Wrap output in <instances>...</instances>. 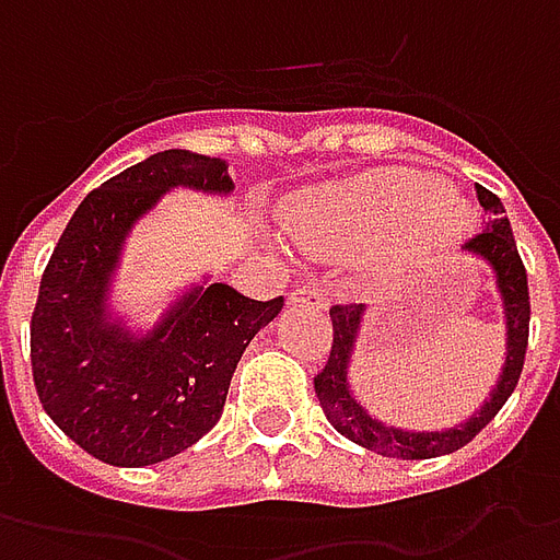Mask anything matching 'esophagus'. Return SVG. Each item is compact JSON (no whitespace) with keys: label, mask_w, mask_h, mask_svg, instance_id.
I'll use <instances>...</instances> for the list:
<instances>
[{"label":"esophagus","mask_w":560,"mask_h":560,"mask_svg":"<svg viewBox=\"0 0 560 560\" xmlns=\"http://www.w3.org/2000/svg\"><path fill=\"white\" fill-rule=\"evenodd\" d=\"M292 307H310V310H328V298H325V292L322 289H316V285H298V289H292L289 292V298H285Z\"/></svg>","instance_id":"1"}]
</instances>
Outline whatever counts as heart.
<instances>
[{
  "label": "heart",
  "instance_id": "obj_1",
  "mask_svg": "<svg viewBox=\"0 0 560 560\" xmlns=\"http://www.w3.org/2000/svg\"><path fill=\"white\" fill-rule=\"evenodd\" d=\"M402 244L420 247L463 230V208L418 170H382L319 187L292 206L285 226L310 253H361L399 230Z\"/></svg>",
  "mask_w": 560,
  "mask_h": 560
}]
</instances>
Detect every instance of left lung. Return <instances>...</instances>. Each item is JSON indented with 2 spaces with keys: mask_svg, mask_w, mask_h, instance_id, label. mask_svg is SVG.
Masks as SVG:
<instances>
[{
  "mask_svg": "<svg viewBox=\"0 0 560 560\" xmlns=\"http://www.w3.org/2000/svg\"><path fill=\"white\" fill-rule=\"evenodd\" d=\"M477 199L487 211V230L477 232L475 238L465 241V250L483 256L492 271H495L498 292L504 301V319H508V358L504 370L498 375V385L492 387L489 399L480 406L475 418H468L459 427L442 432H409L387 427L375 420L370 411L352 397L349 390V361H352L354 340L364 319V304H334L330 307V325H334V342H330L328 364L313 378L316 397L330 420V427L346 435L349 442L361 444L366 451L382 453V456H397V459H432L465 447L477 432L495 418L501 406L508 402L513 387L520 382L522 364H525V349H528V322H532V301H528V275L516 250L510 220L504 218V206L492 190L477 185Z\"/></svg>",
  "mask_w": 560,
  "mask_h": 560,
  "instance_id": "1",
  "label": "left lung"
}]
</instances>
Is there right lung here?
<instances>
[{
	"instance_id": "add662e5",
	"label": "right lung",
	"mask_w": 560,
	"mask_h": 560,
	"mask_svg": "<svg viewBox=\"0 0 560 560\" xmlns=\"http://www.w3.org/2000/svg\"><path fill=\"white\" fill-rule=\"evenodd\" d=\"M230 194L226 161L170 149L85 196L44 268L32 313V378L59 430L95 459L140 468L187 451L223 415L250 340L283 310L202 283L154 330L130 334L107 316V292L133 223L166 190Z\"/></svg>"
}]
</instances>
